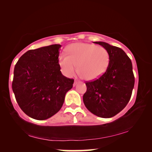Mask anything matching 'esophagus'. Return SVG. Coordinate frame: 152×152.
I'll return each mask as SVG.
<instances>
[{
  "label": "esophagus",
  "mask_w": 152,
  "mask_h": 152,
  "mask_svg": "<svg viewBox=\"0 0 152 152\" xmlns=\"http://www.w3.org/2000/svg\"><path fill=\"white\" fill-rule=\"evenodd\" d=\"M78 81H76V80H74V86H75L77 84H78Z\"/></svg>",
  "instance_id": "34e87169"
}]
</instances>
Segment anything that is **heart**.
I'll list each match as a JSON object with an SVG mask.
<instances>
[{"instance_id":"b5f03b06","label":"heart","mask_w":152,"mask_h":152,"mask_svg":"<svg viewBox=\"0 0 152 152\" xmlns=\"http://www.w3.org/2000/svg\"><path fill=\"white\" fill-rule=\"evenodd\" d=\"M66 54L59 55L58 63L61 72L71 77L76 69L86 80H95L106 72L110 53L101 46L84 42L73 43L67 47Z\"/></svg>"}]
</instances>
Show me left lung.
I'll return each instance as SVG.
<instances>
[{
	"instance_id": "1",
	"label": "left lung",
	"mask_w": 152,
	"mask_h": 152,
	"mask_svg": "<svg viewBox=\"0 0 152 152\" xmlns=\"http://www.w3.org/2000/svg\"><path fill=\"white\" fill-rule=\"evenodd\" d=\"M107 50L110 63L97 80L86 83L83 102L88 111L101 118H112L126 107L134 85L131 60L123 50L105 42H94Z\"/></svg>"
}]
</instances>
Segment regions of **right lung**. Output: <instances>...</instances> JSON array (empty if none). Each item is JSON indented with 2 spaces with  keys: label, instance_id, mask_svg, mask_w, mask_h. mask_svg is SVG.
<instances>
[{
  "label": "right lung",
  "instance_id": "obj_1",
  "mask_svg": "<svg viewBox=\"0 0 152 152\" xmlns=\"http://www.w3.org/2000/svg\"><path fill=\"white\" fill-rule=\"evenodd\" d=\"M61 45L29 50L14 68L12 89L23 112L43 120L57 113L74 80L64 76L58 63Z\"/></svg>",
  "mask_w": 152,
  "mask_h": 152
}]
</instances>
